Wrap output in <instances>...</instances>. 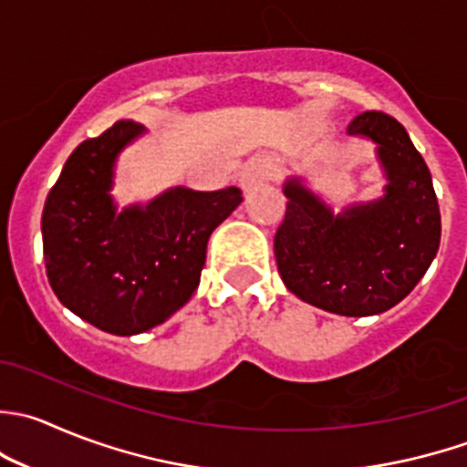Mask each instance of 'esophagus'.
<instances>
[{"label": "esophagus", "mask_w": 467, "mask_h": 467, "mask_svg": "<svg viewBox=\"0 0 467 467\" xmlns=\"http://www.w3.org/2000/svg\"><path fill=\"white\" fill-rule=\"evenodd\" d=\"M271 175V164L266 160H253L246 169L242 171V187L244 189H251L255 187L257 182L266 180Z\"/></svg>", "instance_id": "obj_1"}]
</instances>
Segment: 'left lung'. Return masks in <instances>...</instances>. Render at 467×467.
Masks as SVG:
<instances>
[{"mask_svg":"<svg viewBox=\"0 0 467 467\" xmlns=\"http://www.w3.org/2000/svg\"><path fill=\"white\" fill-rule=\"evenodd\" d=\"M348 134L379 143L390 180L386 196L333 216L298 180H289L274 253L283 283L301 301L368 317L397 306L427 274L441 244V210L431 173L400 120L365 111Z\"/></svg>","mask_w":467,"mask_h":467,"instance_id":"obj_1","label":"left lung"}]
</instances>
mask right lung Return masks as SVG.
Wrapping results in <instances>:
<instances>
[{"label": "right lung", "mask_w": 467, "mask_h": 467, "mask_svg": "<svg viewBox=\"0 0 467 467\" xmlns=\"http://www.w3.org/2000/svg\"><path fill=\"white\" fill-rule=\"evenodd\" d=\"M141 132L116 120L72 150L43 210V253L54 294L77 317L113 335L169 319L201 283L207 239L242 202L237 187L175 189L146 210L116 214L111 169Z\"/></svg>", "instance_id": "1"}]
</instances>
